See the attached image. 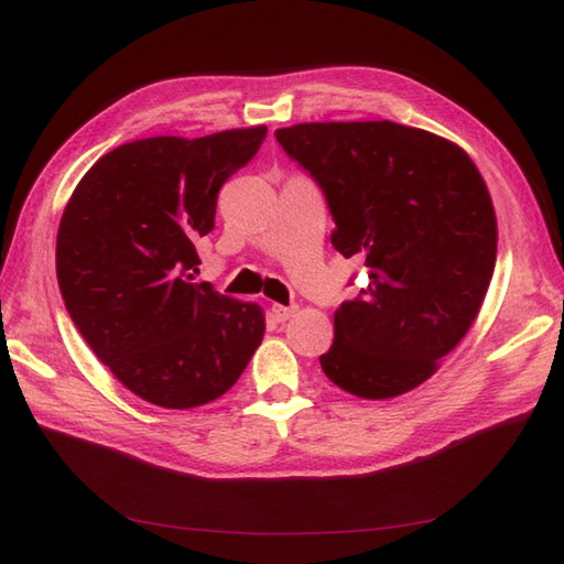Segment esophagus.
<instances>
[{
	"instance_id": "obj_1",
	"label": "esophagus",
	"mask_w": 564,
	"mask_h": 564,
	"mask_svg": "<svg viewBox=\"0 0 564 564\" xmlns=\"http://www.w3.org/2000/svg\"><path fill=\"white\" fill-rule=\"evenodd\" d=\"M295 310H297L295 305H271V315L279 322H285L295 315Z\"/></svg>"
}]
</instances>
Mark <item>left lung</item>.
<instances>
[{"label": "left lung", "instance_id": "1", "mask_svg": "<svg viewBox=\"0 0 564 564\" xmlns=\"http://www.w3.org/2000/svg\"><path fill=\"white\" fill-rule=\"evenodd\" d=\"M275 140L325 194L334 249L368 273L334 315L322 370L366 400L422 386L470 329L495 273L480 172L453 142L392 121L301 123Z\"/></svg>", "mask_w": 564, "mask_h": 564}]
</instances>
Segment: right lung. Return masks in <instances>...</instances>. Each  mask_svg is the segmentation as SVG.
I'll return each mask as SVG.
<instances>
[{
  "label": "right lung",
  "instance_id": "1",
  "mask_svg": "<svg viewBox=\"0 0 564 564\" xmlns=\"http://www.w3.org/2000/svg\"><path fill=\"white\" fill-rule=\"evenodd\" d=\"M267 126L126 142L84 174L57 230L67 313L104 366L170 410L218 400L263 337L259 305L198 273L223 184L259 152Z\"/></svg>",
  "mask_w": 564,
  "mask_h": 564
}]
</instances>
